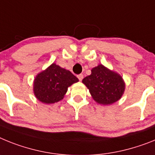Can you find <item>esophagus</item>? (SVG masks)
Masks as SVG:
<instances>
[{
  "instance_id": "34e87169",
  "label": "esophagus",
  "mask_w": 155,
  "mask_h": 155,
  "mask_svg": "<svg viewBox=\"0 0 155 155\" xmlns=\"http://www.w3.org/2000/svg\"><path fill=\"white\" fill-rule=\"evenodd\" d=\"M78 79H79V81H82V79H83V74H79V75H78L77 76Z\"/></svg>"
}]
</instances>
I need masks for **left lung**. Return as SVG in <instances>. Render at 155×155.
<instances>
[{"label":"left lung","instance_id":"8db88e82","mask_svg":"<svg viewBox=\"0 0 155 155\" xmlns=\"http://www.w3.org/2000/svg\"><path fill=\"white\" fill-rule=\"evenodd\" d=\"M92 98L101 105H109L121 99L126 83L118 72L99 64L91 69V74L82 80Z\"/></svg>","mask_w":155,"mask_h":155}]
</instances>
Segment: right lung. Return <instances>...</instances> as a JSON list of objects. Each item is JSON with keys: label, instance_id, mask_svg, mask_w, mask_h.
<instances>
[{"label": "right lung", "instance_id": "obj_1", "mask_svg": "<svg viewBox=\"0 0 155 155\" xmlns=\"http://www.w3.org/2000/svg\"><path fill=\"white\" fill-rule=\"evenodd\" d=\"M77 82L78 78L70 71L52 63L36 76L33 94L42 103L54 104L62 100L68 87Z\"/></svg>", "mask_w": 155, "mask_h": 155}]
</instances>
